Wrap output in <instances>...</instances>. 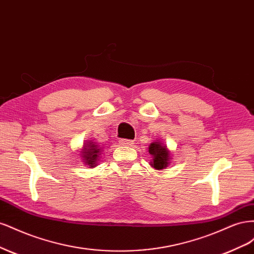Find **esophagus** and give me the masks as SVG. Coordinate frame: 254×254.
<instances>
[{
	"label": "esophagus",
	"instance_id": "34e87169",
	"mask_svg": "<svg viewBox=\"0 0 254 254\" xmlns=\"http://www.w3.org/2000/svg\"><path fill=\"white\" fill-rule=\"evenodd\" d=\"M120 143H121L122 145H124V146H129V145H132V144H133V141H131V140H125V139H121V140H120Z\"/></svg>",
	"mask_w": 254,
	"mask_h": 254
}]
</instances>
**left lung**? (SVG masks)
<instances>
[{"label":"left lung","mask_w":254,"mask_h":254,"mask_svg":"<svg viewBox=\"0 0 254 254\" xmlns=\"http://www.w3.org/2000/svg\"><path fill=\"white\" fill-rule=\"evenodd\" d=\"M148 152L152 157V160L150 162V165L156 168V170H163V168L167 167V165L171 162V151L167 149L166 145L161 143L159 141L152 142L149 147Z\"/></svg>","instance_id":"left-lung-1"}]
</instances>
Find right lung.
Listing matches in <instances>:
<instances>
[{
  "label": "right lung",
  "mask_w": 254,
  "mask_h": 254,
  "mask_svg": "<svg viewBox=\"0 0 254 254\" xmlns=\"http://www.w3.org/2000/svg\"><path fill=\"white\" fill-rule=\"evenodd\" d=\"M101 152L102 150L96 143L89 141L88 143L84 144L83 149L81 150V158L87 165H89L90 167H95L97 163L96 161L98 160V156Z\"/></svg>",
  "instance_id": "right-lung-1"
}]
</instances>
